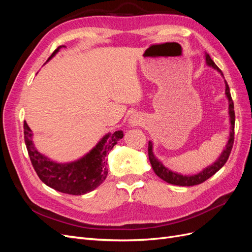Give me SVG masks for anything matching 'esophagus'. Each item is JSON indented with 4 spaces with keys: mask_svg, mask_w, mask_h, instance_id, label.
<instances>
[{
    "mask_svg": "<svg viewBox=\"0 0 252 252\" xmlns=\"http://www.w3.org/2000/svg\"><path fill=\"white\" fill-rule=\"evenodd\" d=\"M143 123V120L141 117L138 116H132L130 119H129V124L131 126H136V125H141Z\"/></svg>",
    "mask_w": 252,
    "mask_h": 252,
    "instance_id": "1",
    "label": "esophagus"
}]
</instances>
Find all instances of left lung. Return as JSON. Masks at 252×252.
<instances>
[{
  "mask_svg": "<svg viewBox=\"0 0 252 252\" xmlns=\"http://www.w3.org/2000/svg\"><path fill=\"white\" fill-rule=\"evenodd\" d=\"M206 64L208 66L215 68L216 70H218L220 74L223 75V72L220 71V68L216 65V63L211 60L210 56L208 53H206ZM224 77V75H223ZM225 94L228 98V103H229V120H230V134H229V140H228V143L226 144V147L223 150L222 154L219 157L217 161L213 163L212 165L206 167L204 170L201 172L193 174V175H183L181 173L174 172L169 170L168 168L163 165L162 162H159L158 159L155 157L154 151H152V143L149 141L148 142V157H149V161L152 166V169L156 172L158 178H161L163 181L169 183V184L172 185H178V186H194V185H199L201 183L205 182L206 180H208L210 177H212L213 174L217 173L222 167L225 165L227 162L228 158L230 156V152L233 146V141H234V121H235V114H234V107H233V101L231 98L230 94V89L229 86H228L227 82L225 81Z\"/></svg>",
  "mask_w": 252,
  "mask_h": 252,
  "instance_id": "1",
  "label": "left lung"
}]
</instances>
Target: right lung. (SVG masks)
Masks as SVG:
<instances>
[{"mask_svg": "<svg viewBox=\"0 0 252 252\" xmlns=\"http://www.w3.org/2000/svg\"><path fill=\"white\" fill-rule=\"evenodd\" d=\"M58 47L48 61L56 56ZM124 136L123 131L107 133L86 156L70 163H57L40 154L32 142V131L24 121V139L30 161L40 180L57 191L82 195L93 191L100 186L107 177V159L106 156L114 145Z\"/></svg>", "mask_w": 252, "mask_h": 252, "instance_id": "add662e5", "label": "right lung"}]
</instances>
